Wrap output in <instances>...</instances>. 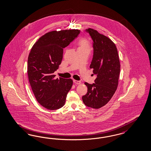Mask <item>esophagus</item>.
I'll return each instance as SVG.
<instances>
[{
  "label": "esophagus",
  "mask_w": 151,
  "mask_h": 151,
  "mask_svg": "<svg viewBox=\"0 0 151 151\" xmlns=\"http://www.w3.org/2000/svg\"><path fill=\"white\" fill-rule=\"evenodd\" d=\"M73 83L76 85H79L81 84V81H78V80H73Z\"/></svg>",
  "instance_id": "1"
}]
</instances>
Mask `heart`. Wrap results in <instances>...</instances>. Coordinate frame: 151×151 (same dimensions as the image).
<instances>
[{
    "label": "heart",
    "instance_id": "1",
    "mask_svg": "<svg viewBox=\"0 0 151 151\" xmlns=\"http://www.w3.org/2000/svg\"><path fill=\"white\" fill-rule=\"evenodd\" d=\"M91 42L86 38H81L78 42V48L90 50Z\"/></svg>",
    "mask_w": 151,
    "mask_h": 151
}]
</instances>
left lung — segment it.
Listing matches in <instances>:
<instances>
[{
	"instance_id": "obj_1",
	"label": "left lung",
	"mask_w": 151,
	"mask_h": 151,
	"mask_svg": "<svg viewBox=\"0 0 151 151\" xmlns=\"http://www.w3.org/2000/svg\"><path fill=\"white\" fill-rule=\"evenodd\" d=\"M87 31L94 42L90 68L97 78L95 84L85 83L88 91L82 99L86 106L98 109L105 106L115 94L119 84L120 62L115 43L109 37L91 28Z\"/></svg>"
}]
</instances>
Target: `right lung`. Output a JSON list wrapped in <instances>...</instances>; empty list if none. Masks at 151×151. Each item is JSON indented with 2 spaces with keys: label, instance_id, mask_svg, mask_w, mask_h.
<instances>
[{
  "label": "right lung",
  "instance_id": "1",
  "mask_svg": "<svg viewBox=\"0 0 151 151\" xmlns=\"http://www.w3.org/2000/svg\"><path fill=\"white\" fill-rule=\"evenodd\" d=\"M77 29L50 31L34 44L28 57L27 74L37 101L45 109L62 107L72 88L71 78H54L63 58V48L76 37Z\"/></svg>",
  "mask_w": 151,
  "mask_h": 151
}]
</instances>
